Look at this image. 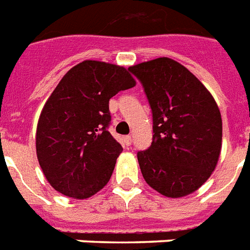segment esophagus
Returning a JSON list of instances; mask_svg holds the SVG:
<instances>
[{"label":"esophagus","mask_w":250,"mask_h":250,"mask_svg":"<svg viewBox=\"0 0 250 250\" xmlns=\"http://www.w3.org/2000/svg\"><path fill=\"white\" fill-rule=\"evenodd\" d=\"M123 141H125V144L127 145V146H129V145L132 144V137H131V136H125Z\"/></svg>","instance_id":"obj_1"}]
</instances>
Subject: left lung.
Returning a JSON list of instances; mask_svg holds the SVG:
<instances>
[{
	"instance_id": "1",
	"label": "left lung",
	"mask_w": 250,
	"mask_h": 250,
	"mask_svg": "<svg viewBox=\"0 0 250 250\" xmlns=\"http://www.w3.org/2000/svg\"><path fill=\"white\" fill-rule=\"evenodd\" d=\"M128 71L141 83L152 109V144L137 152L145 182L166 197L197 190L217 166L222 148V118L213 96L170 58Z\"/></svg>"
}]
</instances>
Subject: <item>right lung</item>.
I'll return each mask as SVG.
<instances>
[{
	"label": "right lung",
	"mask_w": 250,
	"mask_h": 250,
	"mask_svg": "<svg viewBox=\"0 0 250 250\" xmlns=\"http://www.w3.org/2000/svg\"><path fill=\"white\" fill-rule=\"evenodd\" d=\"M133 85L125 67L84 61L53 90L37 125L36 152L45 178L60 193L83 200L107 184L123 150L107 131L109 101Z\"/></svg>",
	"instance_id": "add662e5"
}]
</instances>
